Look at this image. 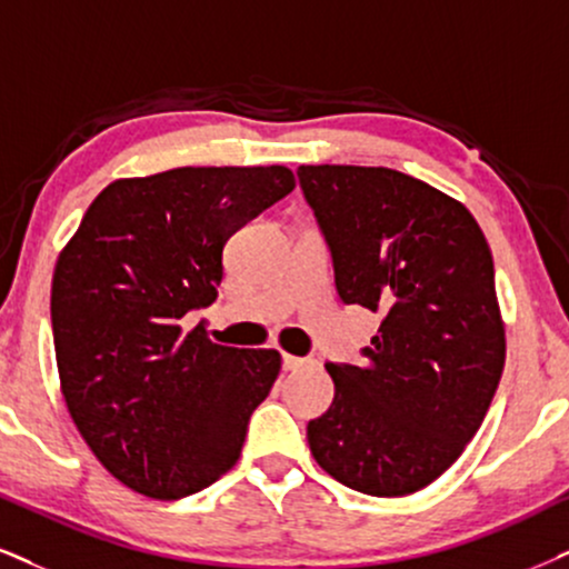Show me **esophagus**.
I'll return each instance as SVG.
<instances>
[{"label":"esophagus","mask_w":569,"mask_h":569,"mask_svg":"<svg viewBox=\"0 0 569 569\" xmlns=\"http://www.w3.org/2000/svg\"><path fill=\"white\" fill-rule=\"evenodd\" d=\"M303 363H308V359H300V356L282 353V367H284L287 371H292V369H300V367H303Z\"/></svg>","instance_id":"obj_1"}]
</instances>
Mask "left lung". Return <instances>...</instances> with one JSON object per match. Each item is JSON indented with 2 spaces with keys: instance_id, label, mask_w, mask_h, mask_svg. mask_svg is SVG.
<instances>
[{
  "instance_id": "8db88e82",
  "label": "left lung",
  "mask_w": 569,
  "mask_h": 569,
  "mask_svg": "<svg viewBox=\"0 0 569 569\" xmlns=\"http://www.w3.org/2000/svg\"><path fill=\"white\" fill-rule=\"evenodd\" d=\"M298 179L340 300L382 317L361 367L327 363L335 398L308 446L361 493L422 490L480 430L507 359L488 240L459 200L392 168L300 166Z\"/></svg>"
}]
</instances>
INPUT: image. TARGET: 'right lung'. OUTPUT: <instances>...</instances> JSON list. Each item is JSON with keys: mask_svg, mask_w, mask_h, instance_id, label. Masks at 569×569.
Masks as SVG:
<instances>
[{"mask_svg": "<svg viewBox=\"0 0 569 569\" xmlns=\"http://www.w3.org/2000/svg\"><path fill=\"white\" fill-rule=\"evenodd\" d=\"M296 189L284 166L171 168L97 194L52 277L70 419L126 488L173 501L237 465L282 356L227 348L184 317L219 296L223 244Z\"/></svg>", "mask_w": 569, "mask_h": 569, "instance_id": "add662e5", "label": "right lung"}]
</instances>
